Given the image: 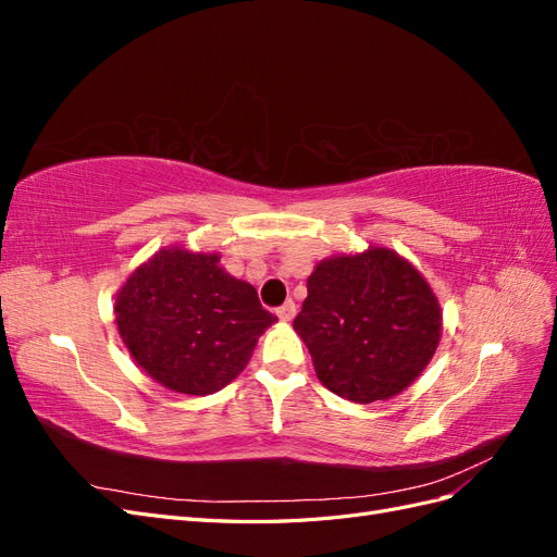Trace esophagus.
Wrapping results in <instances>:
<instances>
[{
	"mask_svg": "<svg viewBox=\"0 0 557 557\" xmlns=\"http://www.w3.org/2000/svg\"><path fill=\"white\" fill-rule=\"evenodd\" d=\"M295 313H297V307H295L293 299H288V301H285V305H281L276 309V315L283 320V323H290V320L295 318Z\"/></svg>",
	"mask_w": 557,
	"mask_h": 557,
	"instance_id": "1",
	"label": "esophagus"
}]
</instances>
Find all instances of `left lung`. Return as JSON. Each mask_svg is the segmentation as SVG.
I'll use <instances>...</instances> for the list:
<instances>
[{
  "instance_id": "8db88e82",
  "label": "left lung",
  "mask_w": 557,
  "mask_h": 557,
  "mask_svg": "<svg viewBox=\"0 0 557 557\" xmlns=\"http://www.w3.org/2000/svg\"><path fill=\"white\" fill-rule=\"evenodd\" d=\"M295 332L327 391L358 404L391 399L432 360L442 309L418 269L391 248L318 262Z\"/></svg>"
}]
</instances>
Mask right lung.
<instances>
[{
  "mask_svg": "<svg viewBox=\"0 0 557 557\" xmlns=\"http://www.w3.org/2000/svg\"><path fill=\"white\" fill-rule=\"evenodd\" d=\"M129 356L160 385L211 395L237 379L258 336L276 323L250 283L230 276L218 252L162 248L115 295Z\"/></svg>",
  "mask_w": 557,
  "mask_h": 557,
  "instance_id": "1",
  "label": "right lung"
}]
</instances>
